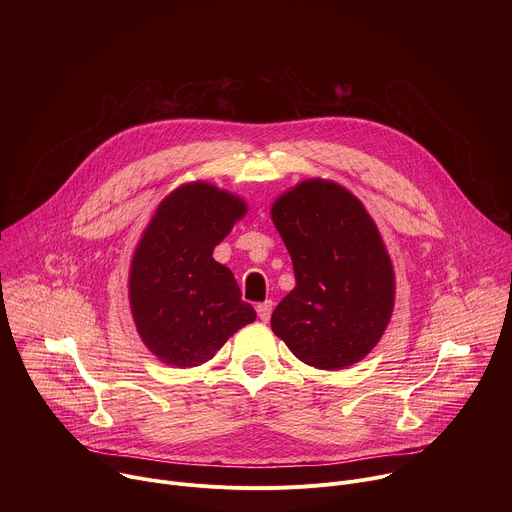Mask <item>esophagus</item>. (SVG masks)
Returning <instances> with one entry per match:
<instances>
[{
	"label": "esophagus",
	"instance_id": "obj_1",
	"mask_svg": "<svg viewBox=\"0 0 512 512\" xmlns=\"http://www.w3.org/2000/svg\"><path fill=\"white\" fill-rule=\"evenodd\" d=\"M271 312H273V302L271 300L257 306V316H259L261 322H267L271 318Z\"/></svg>",
	"mask_w": 512,
	"mask_h": 512
}]
</instances>
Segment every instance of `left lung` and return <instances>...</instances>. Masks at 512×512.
I'll use <instances>...</instances> for the list:
<instances>
[{"mask_svg":"<svg viewBox=\"0 0 512 512\" xmlns=\"http://www.w3.org/2000/svg\"><path fill=\"white\" fill-rule=\"evenodd\" d=\"M271 221L296 275L271 330L314 369L360 362L395 308L393 261L371 214L344 186L310 178L273 202Z\"/></svg>","mask_w":512,"mask_h":512,"instance_id":"obj_1","label":"left lung"}]
</instances>
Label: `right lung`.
Returning <instances> with one entry per match:
<instances>
[{
	"label": "right lung",
	"mask_w": 512,
	"mask_h": 512,
	"mask_svg": "<svg viewBox=\"0 0 512 512\" xmlns=\"http://www.w3.org/2000/svg\"><path fill=\"white\" fill-rule=\"evenodd\" d=\"M247 214V202L210 182L172 190L145 227L129 267V306L141 342L174 369L200 367L255 310L212 251Z\"/></svg>",
	"instance_id": "obj_1"
}]
</instances>
